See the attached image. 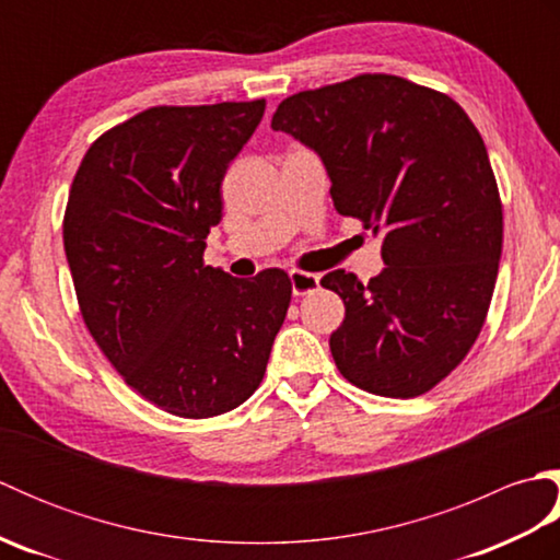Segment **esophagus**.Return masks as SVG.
<instances>
[{
  "label": "esophagus",
  "instance_id": "esophagus-1",
  "mask_svg": "<svg viewBox=\"0 0 560 560\" xmlns=\"http://www.w3.org/2000/svg\"><path fill=\"white\" fill-rule=\"evenodd\" d=\"M291 289L293 295H305V293H313L319 287V277L317 273L311 271H301V269H291Z\"/></svg>",
  "mask_w": 560,
  "mask_h": 560
}]
</instances>
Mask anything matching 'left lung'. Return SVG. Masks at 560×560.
Listing matches in <instances>:
<instances>
[{
    "label": "left lung",
    "mask_w": 560,
    "mask_h": 560,
    "mask_svg": "<svg viewBox=\"0 0 560 560\" xmlns=\"http://www.w3.org/2000/svg\"><path fill=\"white\" fill-rule=\"evenodd\" d=\"M271 127L315 149L335 207L383 241L368 283L329 271L343 301L339 373L371 395H425L479 339L503 249V201L469 115L447 93L359 74L279 103Z\"/></svg>",
    "instance_id": "left-lung-1"
}]
</instances>
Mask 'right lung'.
Listing matches in <instances>:
<instances>
[{
	"label": "right lung",
	"instance_id": "add662e5",
	"mask_svg": "<svg viewBox=\"0 0 560 560\" xmlns=\"http://www.w3.org/2000/svg\"><path fill=\"white\" fill-rule=\"evenodd\" d=\"M267 101L156 105L89 147L62 233L83 325L125 383L180 419L253 395L291 303V279L205 265L221 183Z\"/></svg>",
	"mask_w": 560,
	"mask_h": 560
}]
</instances>
